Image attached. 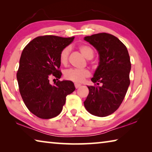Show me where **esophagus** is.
<instances>
[{
  "mask_svg": "<svg viewBox=\"0 0 152 152\" xmlns=\"http://www.w3.org/2000/svg\"><path fill=\"white\" fill-rule=\"evenodd\" d=\"M74 86H75V88H79L80 86H81V84H78V83H74Z\"/></svg>",
  "mask_w": 152,
  "mask_h": 152,
  "instance_id": "34e87169",
  "label": "esophagus"
}]
</instances>
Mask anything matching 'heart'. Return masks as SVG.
<instances>
[{
  "mask_svg": "<svg viewBox=\"0 0 152 152\" xmlns=\"http://www.w3.org/2000/svg\"><path fill=\"white\" fill-rule=\"evenodd\" d=\"M78 49L82 54L87 59H91L93 58L94 51L91 46L86 44L80 45ZM70 53V48L69 46L64 48L61 50L59 59L60 63L64 66L67 65L69 60V56ZM91 76V72L88 69H76L70 68L64 71V76L66 80L74 82H83L86 78H88Z\"/></svg>",
  "mask_w": 152,
  "mask_h": 152,
  "instance_id": "1",
  "label": "heart"
}]
</instances>
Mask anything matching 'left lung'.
Returning a JSON list of instances; mask_svg holds the SVG:
<instances>
[{"label":"left lung","mask_w":152,"mask_h":152,"mask_svg":"<svg viewBox=\"0 0 152 152\" xmlns=\"http://www.w3.org/2000/svg\"><path fill=\"white\" fill-rule=\"evenodd\" d=\"M84 40L99 52V65L91 80L102 84L88 86L89 93L84 107L95 116L107 117L116 111L127 93L132 67L129 55L126 46L109 33L86 36Z\"/></svg>","instance_id":"left-lung-1"}]
</instances>
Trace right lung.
<instances>
[{"label":"right lung","instance_id":"1","mask_svg":"<svg viewBox=\"0 0 152 152\" xmlns=\"http://www.w3.org/2000/svg\"><path fill=\"white\" fill-rule=\"evenodd\" d=\"M74 39L39 36L22 51L17 73L19 92L29 111L41 119L58 116L66 103V96L75 90L72 81L59 80L61 76L60 51ZM53 77L58 81L51 85L50 79Z\"/></svg>","mask_w":152,"mask_h":152}]
</instances>
